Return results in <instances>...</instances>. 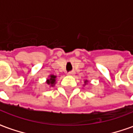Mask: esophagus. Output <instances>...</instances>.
<instances>
[{"label":"esophagus","instance_id":"1","mask_svg":"<svg viewBox=\"0 0 133 133\" xmlns=\"http://www.w3.org/2000/svg\"><path fill=\"white\" fill-rule=\"evenodd\" d=\"M74 74V71H70V72L68 73V75L69 76H73Z\"/></svg>","mask_w":133,"mask_h":133}]
</instances>
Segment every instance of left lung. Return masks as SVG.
Here are the masks:
<instances>
[{
	"mask_svg": "<svg viewBox=\"0 0 133 133\" xmlns=\"http://www.w3.org/2000/svg\"><path fill=\"white\" fill-rule=\"evenodd\" d=\"M87 82H88V80H85V84H86Z\"/></svg>",
	"mask_w": 133,
	"mask_h": 133,
	"instance_id": "obj_1",
	"label": "left lung"
}]
</instances>
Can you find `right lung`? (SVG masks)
Returning <instances> with one entry per match:
<instances>
[{
    "label": "right lung",
    "instance_id": "1",
    "mask_svg": "<svg viewBox=\"0 0 133 133\" xmlns=\"http://www.w3.org/2000/svg\"><path fill=\"white\" fill-rule=\"evenodd\" d=\"M56 78H57V76L54 75H50L49 76V79H48L47 80H46V83L48 84V85H51V86H54V85H55V83H56Z\"/></svg>",
    "mask_w": 133,
    "mask_h": 133
}]
</instances>
